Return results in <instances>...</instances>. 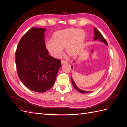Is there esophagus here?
<instances>
[{"label":"esophagus","instance_id":"obj_1","mask_svg":"<svg viewBox=\"0 0 127 127\" xmlns=\"http://www.w3.org/2000/svg\"><path fill=\"white\" fill-rule=\"evenodd\" d=\"M61 64H66L67 63V61L66 60H62L61 61Z\"/></svg>","mask_w":127,"mask_h":127}]
</instances>
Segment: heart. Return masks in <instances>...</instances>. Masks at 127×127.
Listing matches in <instances>:
<instances>
[{"label": "heart", "instance_id": "b5f03b06", "mask_svg": "<svg viewBox=\"0 0 127 127\" xmlns=\"http://www.w3.org/2000/svg\"><path fill=\"white\" fill-rule=\"evenodd\" d=\"M86 34L83 30L69 28L57 31L52 34V41L46 42L45 48L53 57L59 58L66 49L67 55L70 58L76 57L83 47Z\"/></svg>", "mask_w": 127, "mask_h": 127}]
</instances>
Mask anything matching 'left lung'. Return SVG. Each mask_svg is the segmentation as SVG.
I'll use <instances>...</instances> for the list:
<instances>
[{
	"label": "left lung",
	"mask_w": 127,
	"mask_h": 127,
	"mask_svg": "<svg viewBox=\"0 0 127 127\" xmlns=\"http://www.w3.org/2000/svg\"><path fill=\"white\" fill-rule=\"evenodd\" d=\"M94 41L95 40H98V41H99L100 42H103L106 45H108V44H107V42L106 41V40L104 39V37L103 36V35H102V34L101 33V32L99 31L97 29H96L95 28H94ZM73 63H74V61H73ZM71 68H72V66H71ZM71 82H72V84L73 86H74V88H75V89L78 91L79 92H80V93H91V92H90V91H84L83 90H81L79 89V88L77 87V86L75 84V83L74 82V80L72 79V77L71 78Z\"/></svg>",
	"instance_id": "1"
}]
</instances>
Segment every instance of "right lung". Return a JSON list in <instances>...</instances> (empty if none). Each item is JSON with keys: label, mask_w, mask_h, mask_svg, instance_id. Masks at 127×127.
Instances as JSON below:
<instances>
[{"label": "right lung", "mask_w": 127, "mask_h": 127, "mask_svg": "<svg viewBox=\"0 0 127 127\" xmlns=\"http://www.w3.org/2000/svg\"><path fill=\"white\" fill-rule=\"evenodd\" d=\"M45 29H30L19 42L15 54L19 78L36 92L52 87L61 67L60 60L50 56L45 48Z\"/></svg>", "instance_id": "obj_1"}]
</instances>
